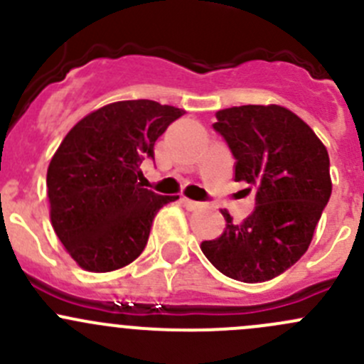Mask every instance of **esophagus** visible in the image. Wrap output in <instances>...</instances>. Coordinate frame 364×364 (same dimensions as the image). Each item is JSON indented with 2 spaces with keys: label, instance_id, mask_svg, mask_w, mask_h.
Masks as SVG:
<instances>
[{
  "label": "esophagus",
  "instance_id": "obj_1",
  "mask_svg": "<svg viewBox=\"0 0 364 364\" xmlns=\"http://www.w3.org/2000/svg\"><path fill=\"white\" fill-rule=\"evenodd\" d=\"M181 203H183V205H185L186 209H199V208H203V203H196V200H190V199H186V197H183Z\"/></svg>",
  "mask_w": 364,
  "mask_h": 364
}]
</instances>
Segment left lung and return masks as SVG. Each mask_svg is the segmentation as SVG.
<instances>
[{"mask_svg":"<svg viewBox=\"0 0 364 364\" xmlns=\"http://www.w3.org/2000/svg\"><path fill=\"white\" fill-rule=\"evenodd\" d=\"M229 144L234 179L255 186V209L203 241L209 262L245 284L267 282L308 250L322 209L331 197L329 155L315 132L282 105H241L216 112L213 124Z\"/></svg>","mask_w":364,"mask_h":364,"instance_id":"left-lung-1","label":"left lung"}]
</instances>
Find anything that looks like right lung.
Instances as JSON below:
<instances>
[{
    "instance_id": "right-lung-1",
    "label": "right lung",
    "mask_w": 364,
    "mask_h": 364,
    "mask_svg": "<svg viewBox=\"0 0 364 364\" xmlns=\"http://www.w3.org/2000/svg\"><path fill=\"white\" fill-rule=\"evenodd\" d=\"M185 111L153 100H123L84 116L47 168L50 223L82 269L109 273L134 262L153 218L179 196L142 188L141 164Z\"/></svg>"
}]
</instances>
